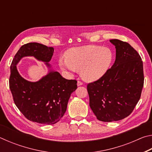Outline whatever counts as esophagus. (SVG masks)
<instances>
[{
	"label": "esophagus",
	"mask_w": 152,
	"mask_h": 152,
	"mask_svg": "<svg viewBox=\"0 0 152 152\" xmlns=\"http://www.w3.org/2000/svg\"><path fill=\"white\" fill-rule=\"evenodd\" d=\"M82 84H83V83H82L81 81L78 80V82H77V85H78V86H82Z\"/></svg>",
	"instance_id": "obj_1"
}]
</instances>
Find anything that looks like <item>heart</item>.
<instances>
[{
  "instance_id": "obj_1",
  "label": "heart",
  "mask_w": 152,
  "mask_h": 152,
  "mask_svg": "<svg viewBox=\"0 0 152 152\" xmlns=\"http://www.w3.org/2000/svg\"><path fill=\"white\" fill-rule=\"evenodd\" d=\"M113 60V53L108 48L99 45H86L73 48L66 53V58L59 60L63 71L75 72L80 70L84 80L95 81L109 70Z\"/></svg>"
}]
</instances>
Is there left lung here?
Returning <instances> with one entry per match:
<instances>
[{
  "mask_svg": "<svg viewBox=\"0 0 152 152\" xmlns=\"http://www.w3.org/2000/svg\"><path fill=\"white\" fill-rule=\"evenodd\" d=\"M116 48L115 63L107 73L87 85L89 104L97 119L117 121L133 112L143 86V61L128 43L110 39Z\"/></svg>",
  "mask_w": 152,
  "mask_h": 152,
  "instance_id": "left-lung-1",
  "label": "left lung"
}]
</instances>
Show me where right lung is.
I'll return each instance as SVG.
<instances>
[{"instance_id": "obj_1", "label": "right lung", "mask_w": 152, "mask_h": 152, "mask_svg": "<svg viewBox=\"0 0 152 152\" xmlns=\"http://www.w3.org/2000/svg\"><path fill=\"white\" fill-rule=\"evenodd\" d=\"M53 51V48L41 43H27L20 48L11 65L9 87L15 104L28 120L41 124L53 125L61 119L71 94L77 88V81L50 71L39 81L29 82L20 76L16 65L22 58L33 56L50 67Z\"/></svg>"}]
</instances>
